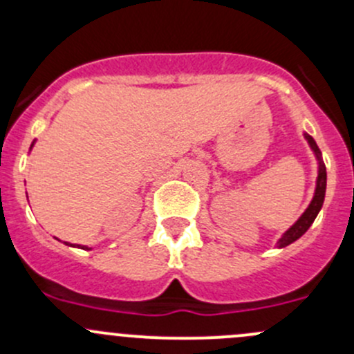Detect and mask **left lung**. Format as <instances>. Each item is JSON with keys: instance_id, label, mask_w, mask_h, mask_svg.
Segmentation results:
<instances>
[{"instance_id": "1", "label": "left lung", "mask_w": 354, "mask_h": 354, "mask_svg": "<svg viewBox=\"0 0 354 354\" xmlns=\"http://www.w3.org/2000/svg\"><path fill=\"white\" fill-rule=\"evenodd\" d=\"M306 140H308L310 147L313 149V152H315V156L320 159V149L317 147L315 140H313L310 135H306ZM326 185H327V173H326V166H324V162L320 160V167H319V178H317V188H315V195H313V200L310 202L308 209L303 212V216L299 217L298 221H296L295 224H292L291 227L286 231V233L283 234V238H281L279 241H277V246L279 248H283V246H288L291 245L292 241H296L298 238H301L303 234L306 233V230H308L310 226H312V223L315 221L317 214H319V210L322 209V203H324V197H326Z\"/></svg>"}]
</instances>
